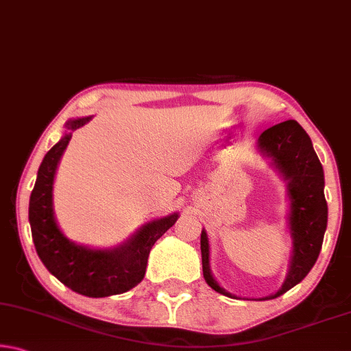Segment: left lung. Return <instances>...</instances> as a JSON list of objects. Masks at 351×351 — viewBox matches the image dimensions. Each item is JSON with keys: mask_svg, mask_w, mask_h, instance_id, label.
Masks as SVG:
<instances>
[{"mask_svg": "<svg viewBox=\"0 0 351 351\" xmlns=\"http://www.w3.org/2000/svg\"><path fill=\"white\" fill-rule=\"evenodd\" d=\"M260 152L272 159L288 181V195L291 199L289 229L293 237V257L288 276L282 288L276 294L265 297V300L276 299L289 291L306 277L316 263L328 219L324 195V169L310 136L295 121L282 123L265 130L258 138ZM201 257H203L204 280L217 293L234 297L219 287L213 278L209 266V240L206 230L201 232Z\"/></svg>", "mask_w": 351, "mask_h": 351, "instance_id": "1", "label": "left lung"}]
</instances>
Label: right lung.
Here are the masks:
<instances>
[{"instance_id":"1","label":"right lung","mask_w":351,"mask_h":351,"mask_svg":"<svg viewBox=\"0 0 351 351\" xmlns=\"http://www.w3.org/2000/svg\"><path fill=\"white\" fill-rule=\"evenodd\" d=\"M91 117L69 121V132L90 122ZM66 133L46 153L29 201V223L40 260L63 285L88 297L122 294L141 283L147 260L156 240L176 223L178 213L142 226L123 245L112 249H90L69 241L58 229L52 209V184L58 161L69 144Z\"/></svg>"}]
</instances>
